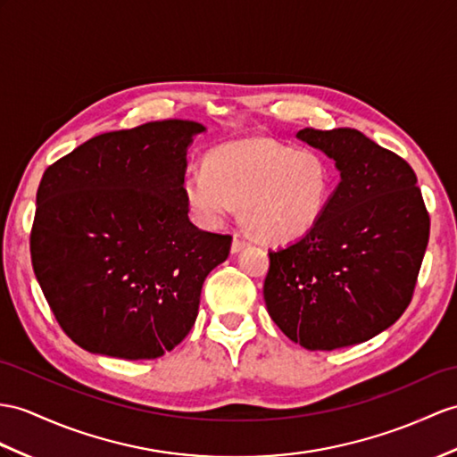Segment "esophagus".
I'll list each match as a JSON object with an SVG mask.
<instances>
[{"label": "esophagus", "mask_w": 457, "mask_h": 457, "mask_svg": "<svg viewBox=\"0 0 457 457\" xmlns=\"http://www.w3.org/2000/svg\"><path fill=\"white\" fill-rule=\"evenodd\" d=\"M244 246H248V240H244L238 235H235V238H232V246H230L232 253H238Z\"/></svg>", "instance_id": "esophagus-1"}]
</instances>
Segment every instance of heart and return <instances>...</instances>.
I'll list each match as a JSON object with an SVG mask.
<instances>
[{"mask_svg":"<svg viewBox=\"0 0 457 457\" xmlns=\"http://www.w3.org/2000/svg\"><path fill=\"white\" fill-rule=\"evenodd\" d=\"M333 190L331 164L320 151L260 136L211 149L204 169L190 170L180 184L199 227L220 228L240 205L244 225L267 244H288L314 230Z\"/></svg>","mask_w":457,"mask_h":457,"instance_id":"1","label":"heart"}]
</instances>
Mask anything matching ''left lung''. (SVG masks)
<instances>
[{"mask_svg": "<svg viewBox=\"0 0 457 457\" xmlns=\"http://www.w3.org/2000/svg\"><path fill=\"white\" fill-rule=\"evenodd\" d=\"M336 162L341 180L306 237L270 252L267 312L308 351L369 341L399 320L413 296L430 219L413 169L364 133L300 129Z\"/></svg>", "mask_w": 457, "mask_h": 457, "instance_id": "obj_1", "label": "left lung"}]
</instances>
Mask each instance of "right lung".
<instances>
[{
    "mask_svg": "<svg viewBox=\"0 0 457 457\" xmlns=\"http://www.w3.org/2000/svg\"><path fill=\"white\" fill-rule=\"evenodd\" d=\"M205 126L149 121L85 141L48 166L30 258L62 329L88 353L145 361L195 324L205 277L232 237L197 228L180 184Z\"/></svg>",
    "mask_w": 457,
    "mask_h": 457,
    "instance_id": "obj_1",
    "label": "right lung"
}]
</instances>
